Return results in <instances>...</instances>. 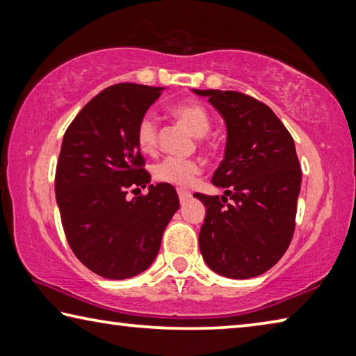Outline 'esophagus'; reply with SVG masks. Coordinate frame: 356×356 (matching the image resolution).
Segmentation results:
<instances>
[{
    "label": "esophagus",
    "instance_id": "obj_1",
    "mask_svg": "<svg viewBox=\"0 0 356 356\" xmlns=\"http://www.w3.org/2000/svg\"><path fill=\"white\" fill-rule=\"evenodd\" d=\"M178 197H179V202L184 203L191 198V192L186 191V189H178Z\"/></svg>",
    "mask_w": 356,
    "mask_h": 356
}]
</instances>
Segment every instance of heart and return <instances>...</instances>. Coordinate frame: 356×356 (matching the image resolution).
Returning <instances> with one entry per match:
<instances>
[{
	"label": "heart",
	"instance_id": "obj_1",
	"mask_svg": "<svg viewBox=\"0 0 356 356\" xmlns=\"http://www.w3.org/2000/svg\"><path fill=\"white\" fill-rule=\"evenodd\" d=\"M170 112L179 122L184 123L195 136H203L208 133L211 127V117L208 109L202 103L194 102H181L173 104ZM136 142L143 153H153L158 143V123L153 114H145L140 117L136 127ZM200 162L194 159H183L168 156L159 161L153 167V177L161 183H168L175 186L186 188L194 178L200 173Z\"/></svg>",
	"mask_w": 356,
	"mask_h": 356
}]
</instances>
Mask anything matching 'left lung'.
<instances>
[{
	"instance_id": "left-lung-1",
	"label": "left lung",
	"mask_w": 356,
	"mask_h": 356,
	"mask_svg": "<svg viewBox=\"0 0 356 356\" xmlns=\"http://www.w3.org/2000/svg\"><path fill=\"white\" fill-rule=\"evenodd\" d=\"M220 112L227 147L213 184L222 197L194 194L207 217L198 236L204 263L245 280L275 266L292 241L302 168L294 139L269 106L234 90H197Z\"/></svg>"
}]
</instances>
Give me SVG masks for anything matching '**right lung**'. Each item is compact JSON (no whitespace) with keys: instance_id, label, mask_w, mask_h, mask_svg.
Listing matches in <instances>:
<instances>
[{"instance_id":"right-lung-1","label":"right lung","mask_w":356,"mask_h":356,"mask_svg":"<svg viewBox=\"0 0 356 356\" xmlns=\"http://www.w3.org/2000/svg\"><path fill=\"white\" fill-rule=\"evenodd\" d=\"M162 87L111 86L87 103L67 128L56 167V202L68 245L97 275L124 280L147 270L162 233L179 208L167 183L149 184L136 127Z\"/></svg>"}]
</instances>
